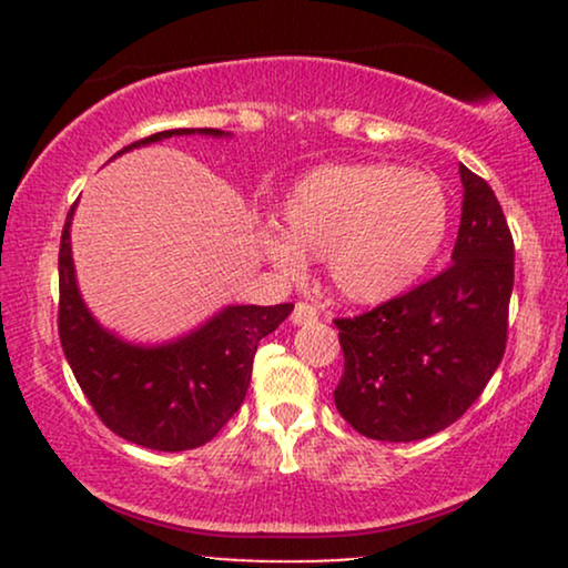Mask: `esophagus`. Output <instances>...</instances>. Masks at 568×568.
Returning a JSON list of instances; mask_svg holds the SVG:
<instances>
[{"label":"esophagus","instance_id":"obj_1","mask_svg":"<svg viewBox=\"0 0 568 568\" xmlns=\"http://www.w3.org/2000/svg\"><path fill=\"white\" fill-rule=\"evenodd\" d=\"M315 321H317V307L313 302H297V305H294V313H292L294 325H307Z\"/></svg>","mask_w":568,"mask_h":568}]
</instances>
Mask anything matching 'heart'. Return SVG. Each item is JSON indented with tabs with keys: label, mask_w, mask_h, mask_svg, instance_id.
<instances>
[{
	"label": "heart",
	"mask_w": 568,
	"mask_h": 568,
	"mask_svg": "<svg viewBox=\"0 0 568 568\" xmlns=\"http://www.w3.org/2000/svg\"><path fill=\"white\" fill-rule=\"evenodd\" d=\"M284 235L266 253L286 274L302 255L328 261L346 300L383 302L406 290L439 251L447 196L437 178L393 165H333L302 178L286 193Z\"/></svg>",
	"instance_id": "1"
}]
</instances>
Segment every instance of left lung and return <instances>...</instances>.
<instances>
[{"label":"left lung","mask_w":568,"mask_h":568,"mask_svg":"<svg viewBox=\"0 0 568 568\" xmlns=\"http://www.w3.org/2000/svg\"><path fill=\"white\" fill-rule=\"evenodd\" d=\"M463 214L453 263L429 282L354 317H336L344 375L333 400L356 432L416 442L480 398L507 348L515 240L499 199L460 165Z\"/></svg>","instance_id":"1"}]
</instances>
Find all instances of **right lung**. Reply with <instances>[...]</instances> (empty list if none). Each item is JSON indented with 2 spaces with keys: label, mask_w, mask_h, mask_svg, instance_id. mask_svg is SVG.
Masks as SVG:
<instances>
[{
  "label": "right lung",
  "mask_w": 568,
  "mask_h": 568,
  "mask_svg": "<svg viewBox=\"0 0 568 568\" xmlns=\"http://www.w3.org/2000/svg\"><path fill=\"white\" fill-rule=\"evenodd\" d=\"M183 134L196 131H160L121 152ZM199 134L222 136V131L199 129ZM72 214L74 206L59 245V338L84 398L108 429L139 447L181 453L206 445L243 406L258 341L274 333L294 305H235L175 344H123L92 321L77 292L69 245Z\"/></svg>",
  "instance_id": "1"
}]
</instances>
